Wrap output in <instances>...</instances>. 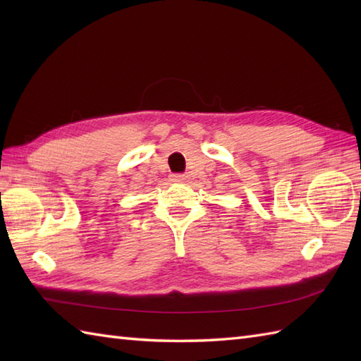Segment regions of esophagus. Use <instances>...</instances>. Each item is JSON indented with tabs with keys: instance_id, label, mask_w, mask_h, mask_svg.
I'll use <instances>...</instances> for the list:
<instances>
[{
	"instance_id": "obj_1",
	"label": "esophagus",
	"mask_w": 361,
	"mask_h": 361,
	"mask_svg": "<svg viewBox=\"0 0 361 361\" xmlns=\"http://www.w3.org/2000/svg\"><path fill=\"white\" fill-rule=\"evenodd\" d=\"M172 180L176 181V183H183V181L188 180V175H185V173H176V175L172 176Z\"/></svg>"
}]
</instances>
